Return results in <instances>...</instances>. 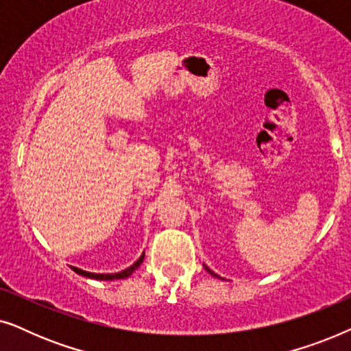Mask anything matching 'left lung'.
I'll return each mask as SVG.
<instances>
[{"mask_svg":"<svg viewBox=\"0 0 351 351\" xmlns=\"http://www.w3.org/2000/svg\"><path fill=\"white\" fill-rule=\"evenodd\" d=\"M206 270H208V271H209V273H210V275H214V276H217V275H215V273H214V271H210V270H209V268H208V267H206ZM217 278H219V276H217Z\"/></svg>","mask_w":351,"mask_h":351,"instance_id":"1","label":"left lung"}]
</instances>
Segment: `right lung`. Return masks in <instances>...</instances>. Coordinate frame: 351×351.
Returning a JSON list of instances; mask_svg holds the SVG:
<instances>
[{"instance_id":"right-lung-1","label":"right lung","mask_w":351,"mask_h":351,"mask_svg":"<svg viewBox=\"0 0 351 351\" xmlns=\"http://www.w3.org/2000/svg\"><path fill=\"white\" fill-rule=\"evenodd\" d=\"M143 262V254L141 257H138L137 262H134L131 267L126 268V270L119 271V273H108V275H100V273H89V271H84V270H80V268L76 267H71L73 268V271L78 273L81 276H86V278H93V280H105V281H112V280H124V278L131 276L134 270H137L138 267H141V263Z\"/></svg>"}]
</instances>
